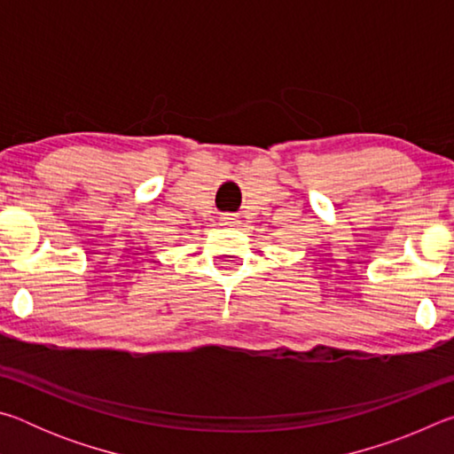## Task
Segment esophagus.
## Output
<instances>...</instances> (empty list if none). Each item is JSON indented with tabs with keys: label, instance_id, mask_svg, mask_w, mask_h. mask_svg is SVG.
<instances>
[{
	"label": "esophagus",
	"instance_id": "esophagus-1",
	"mask_svg": "<svg viewBox=\"0 0 454 454\" xmlns=\"http://www.w3.org/2000/svg\"><path fill=\"white\" fill-rule=\"evenodd\" d=\"M224 220H226V222H230V220H232V218H224Z\"/></svg>",
	"mask_w": 454,
	"mask_h": 454
}]
</instances>
